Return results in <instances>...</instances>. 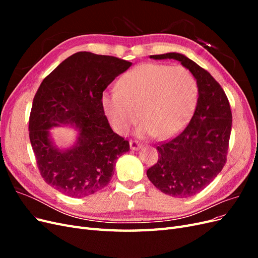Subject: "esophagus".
Segmentation results:
<instances>
[{
	"instance_id": "obj_1",
	"label": "esophagus",
	"mask_w": 258,
	"mask_h": 258,
	"mask_svg": "<svg viewBox=\"0 0 258 258\" xmlns=\"http://www.w3.org/2000/svg\"><path fill=\"white\" fill-rule=\"evenodd\" d=\"M140 147H141V144H140L138 141H136V140H131V141H130V148L132 151H137V150H139Z\"/></svg>"
}]
</instances>
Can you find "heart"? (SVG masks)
<instances>
[{
  "label": "heart",
  "instance_id": "b5f03b06",
  "mask_svg": "<svg viewBox=\"0 0 258 258\" xmlns=\"http://www.w3.org/2000/svg\"><path fill=\"white\" fill-rule=\"evenodd\" d=\"M197 98V80L187 68L145 63L123 74L117 90L103 92L101 104L117 134L127 135L141 117L139 137L168 139L188 121Z\"/></svg>",
  "mask_w": 258,
  "mask_h": 258
}]
</instances>
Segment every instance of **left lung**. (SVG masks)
Listing matches in <instances>:
<instances>
[{
  "label": "left lung",
  "mask_w": 258,
  "mask_h": 258,
  "mask_svg": "<svg viewBox=\"0 0 258 258\" xmlns=\"http://www.w3.org/2000/svg\"><path fill=\"white\" fill-rule=\"evenodd\" d=\"M151 58L175 59L197 80L199 96L190 121L181 134L156 147L158 161L146 171L160 191L187 198L205 189L227 161L232 123L230 104L214 77L184 54L169 52Z\"/></svg>",
  "instance_id": "1"
}]
</instances>
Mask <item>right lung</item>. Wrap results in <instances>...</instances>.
Masks as SVG:
<instances>
[{
	"mask_svg": "<svg viewBox=\"0 0 258 258\" xmlns=\"http://www.w3.org/2000/svg\"><path fill=\"white\" fill-rule=\"evenodd\" d=\"M131 62L113 56L80 51L45 77L29 118V137L44 181L70 197L95 194L111 181L117 158L129 142L112 130L101 97ZM71 123L80 131L77 144L66 151L54 148L48 129Z\"/></svg>",
	"mask_w": 258,
	"mask_h": 258,
	"instance_id": "1",
	"label": "right lung"
}]
</instances>
